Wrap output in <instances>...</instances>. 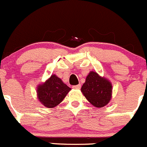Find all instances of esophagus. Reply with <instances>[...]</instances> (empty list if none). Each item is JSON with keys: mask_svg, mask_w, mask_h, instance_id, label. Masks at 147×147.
<instances>
[{"mask_svg": "<svg viewBox=\"0 0 147 147\" xmlns=\"http://www.w3.org/2000/svg\"><path fill=\"white\" fill-rule=\"evenodd\" d=\"M72 88H75V89H80V88H81V86H80V84H78V85L73 86H72Z\"/></svg>", "mask_w": 147, "mask_h": 147, "instance_id": "obj_1", "label": "esophagus"}]
</instances>
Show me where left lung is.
Wrapping results in <instances>:
<instances>
[{
  "label": "left lung",
  "instance_id": "1",
  "mask_svg": "<svg viewBox=\"0 0 147 147\" xmlns=\"http://www.w3.org/2000/svg\"><path fill=\"white\" fill-rule=\"evenodd\" d=\"M81 92L90 103L96 108H102L111 99L112 86L107 79L95 72H91L82 86Z\"/></svg>",
  "mask_w": 147,
  "mask_h": 147
}]
</instances>
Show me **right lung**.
Listing matches in <instances>:
<instances>
[{
  "mask_svg": "<svg viewBox=\"0 0 147 147\" xmlns=\"http://www.w3.org/2000/svg\"><path fill=\"white\" fill-rule=\"evenodd\" d=\"M71 88L56 75H53L37 88L39 101L47 108H53L62 102Z\"/></svg>",
  "mask_w": 147,
  "mask_h": 147,
  "instance_id": "right-lung-1",
  "label": "right lung"
}]
</instances>
